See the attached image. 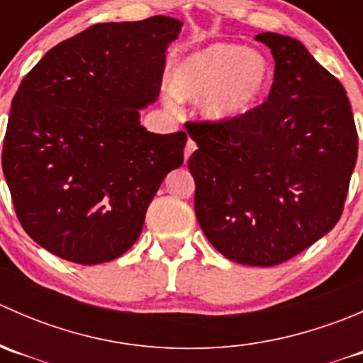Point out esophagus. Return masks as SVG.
<instances>
[{
	"instance_id": "obj_1",
	"label": "esophagus",
	"mask_w": 363,
	"mask_h": 363,
	"mask_svg": "<svg viewBox=\"0 0 363 363\" xmlns=\"http://www.w3.org/2000/svg\"><path fill=\"white\" fill-rule=\"evenodd\" d=\"M196 149V144L195 140H191V138H188V142H186V147H184V160H189V156H191V152Z\"/></svg>"
}]
</instances>
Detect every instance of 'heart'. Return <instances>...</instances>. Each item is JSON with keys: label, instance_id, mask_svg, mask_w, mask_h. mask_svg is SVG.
I'll return each mask as SVG.
<instances>
[{"label": "heart", "instance_id": "1", "mask_svg": "<svg viewBox=\"0 0 363 363\" xmlns=\"http://www.w3.org/2000/svg\"><path fill=\"white\" fill-rule=\"evenodd\" d=\"M270 82L272 69L263 54L235 43H212L177 65L172 89L181 100L205 96L202 111L207 119L230 121L250 112Z\"/></svg>", "mask_w": 363, "mask_h": 363}]
</instances>
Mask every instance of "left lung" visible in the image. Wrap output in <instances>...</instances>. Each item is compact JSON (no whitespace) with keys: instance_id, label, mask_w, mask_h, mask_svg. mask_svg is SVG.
I'll return each mask as SVG.
<instances>
[{"instance_id":"obj_1","label":"left lung","mask_w":363,"mask_h":363,"mask_svg":"<svg viewBox=\"0 0 363 363\" xmlns=\"http://www.w3.org/2000/svg\"><path fill=\"white\" fill-rule=\"evenodd\" d=\"M256 40L276 61L269 98L235 119L188 123L199 145L188 167L208 242L232 262L274 267L340 219L358 135L342 84L298 40Z\"/></svg>"}]
</instances>
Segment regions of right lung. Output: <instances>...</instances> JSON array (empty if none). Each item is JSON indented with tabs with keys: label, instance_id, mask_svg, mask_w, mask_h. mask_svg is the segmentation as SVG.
Masks as SVG:
<instances>
[{
	"label": "right lung",
	"instance_id": "1",
	"mask_svg": "<svg viewBox=\"0 0 363 363\" xmlns=\"http://www.w3.org/2000/svg\"><path fill=\"white\" fill-rule=\"evenodd\" d=\"M182 23H101L57 43L13 96L1 164L24 232L52 255L96 265L124 255L184 161V131L149 133L164 50Z\"/></svg>",
	"mask_w": 363,
	"mask_h": 363
}]
</instances>
